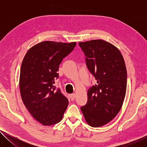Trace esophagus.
I'll list each match as a JSON object with an SVG mask.
<instances>
[{"instance_id":"esophagus-1","label":"esophagus","mask_w":147,"mask_h":147,"mask_svg":"<svg viewBox=\"0 0 147 147\" xmlns=\"http://www.w3.org/2000/svg\"><path fill=\"white\" fill-rule=\"evenodd\" d=\"M70 98H71V100L73 101V100H74V98H75V97H76V95H75V94H70Z\"/></svg>"}]
</instances>
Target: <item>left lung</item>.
Segmentation results:
<instances>
[{
    "label": "left lung",
    "mask_w": 147,
    "mask_h": 147,
    "mask_svg": "<svg viewBox=\"0 0 147 147\" xmlns=\"http://www.w3.org/2000/svg\"><path fill=\"white\" fill-rule=\"evenodd\" d=\"M86 56L87 68L96 80L88 91V102L80 109L93 127L108 123L117 115L126 91L127 72L121 52L101 39L78 43Z\"/></svg>",
    "instance_id": "left-lung-1"
}]
</instances>
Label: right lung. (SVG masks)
<instances>
[{
    "mask_svg": "<svg viewBox=\"0 0 147 147\" xmlns=\"http://www.w3.org/2000/svg\"><path fill=\"white\" fill-rule=\"evenodd\" d=\"M71 43L43 41L27 52L22 62L19 88L22 100L32 117L45 126L58 123L69 100L54 86L59 65L74 47Z\"/></svg>",
    "mask_w": 147,
    "mask_h": 147,
    "instance_id": "right-lung-1",
    "label": "right lung"
}]
</instances>
